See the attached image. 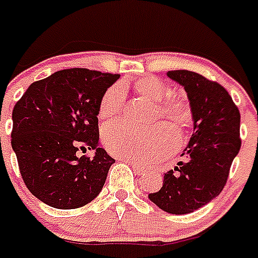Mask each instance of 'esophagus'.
Returning a JSON list of instances; mask_svg holds the SVG:
<instances>
[{"label": "esophagus", "mask_w": 258, "mask_h": 258, "mask_svg": "<svg viewBox=\"0 0 258 258\" xmlns=\"http://www.w3.org/2000/svg\"><path fill=\"white\" fill-rule=\"evenodd\" d=\"M119 161H121V160H119ZM129 164H131L132 166H133V169H135L136 172H139V173H144V172H145V169L142 168V166L140 164H137V162H129Z\"/></svg>", "instance_id": "1"}]
</instances>
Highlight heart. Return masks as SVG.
Here are the masks:
<instances>
[{
	"label": "heart",
	"mask_w": 258,
	"mask_h": 258,
	"mask_svg": "<svg viewBox=\"0 0 258 258\" xmlns=\"http://www.w3.org/2000/svg\"><path fill=\"white\" fill-rule=\"evenodd\" d=\"M133 86L140 96L156 102L154 121L160 117L168 125L158 122L149 129L112 126L105 131L104 141L113 156L137 164H148L170 152L174 139L182 140L190 127L193 108L185 94L169 93L166 84L153 76L140 78ZM123 100L125 92L118 84L105 90L98 104L101 121L108 123L118 118Z\"/></svg>",
	"instance_id": "heart-1"
}]
</instances>
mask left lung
Masks as SVG:
<instances>
[{
	"label": "left lung",
	"instance_id": "left-lung-1",
	"mask_svg": "<svg viewBox=\"0 0 258 258\" xmlns=\"http://www.w3.org/2000/svg\"><path fill=\"white\" fill-rule=\"evenodd\" d=\"M184 86L193 108V135L184 160L164 174L162 187L149 199L160 209L186 214L216 199L225 186L241 148L240 110L218 82L190 71H169Z\"/></svg>",
	"mask_w": 258,
	"mask_h": 258
}]
</instances>
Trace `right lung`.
<instances>
[{"mask_svg":"<svg viewBox=\"0 0 258 258\" xmlns=\"http://www.w3.org/2000/svg\"><path fill=\"white\" fill-rule=\"evenodd\" d=\"M119 74L72 68L33 82L13 108L12 148L33 196L57 209L90 203L114 162L100 148L98 104ZM96 152L94 158L78 150Z\"/></svg>","mask_w":258,"mask_h":258,"instance_id":"right-lung-1","label":"right lung"}]
</instances>
